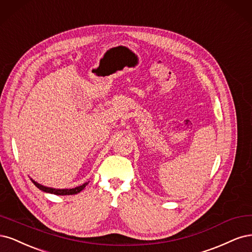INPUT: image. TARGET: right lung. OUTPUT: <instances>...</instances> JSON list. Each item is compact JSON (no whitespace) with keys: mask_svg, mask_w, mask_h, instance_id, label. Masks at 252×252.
<instances>
[{"mask_svg":"<svg viewBox=\"0 0 252 252\" xmlns=\"http://www.w3.org/2000/svg\"><path fill=\"white\" fill-rule=\"evenodd\" d=\"M32 182H33V184L36 186L37 189H39L40 190L46 191V192H50V193H54V194H59V196H64V194H76L79 191H82L86 188V185L88 184L86 182L83 185L77 186V188H75V189H51V188H46V186L40 185V184L36 183L33 180H32Z\"/></svg>","mask_w":252,"mask_h":252,"instance_id":"1","label":"right lung"}]
</instances>
